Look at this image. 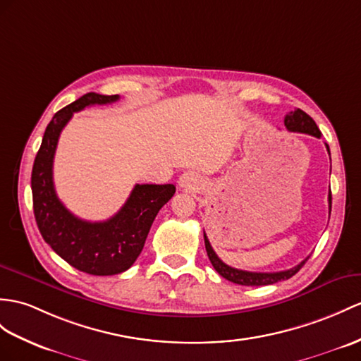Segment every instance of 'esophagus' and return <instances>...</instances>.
Returning <instances> with one entry per match:
<instances>
[{
  "label": "esophagus",
  "mask_w": 361,
  "mask_h": 361,
  "mask_svg": "<svg viewBox=\"0 0 361 361\" xmlns=\"http://www.w3.org/2000/svg\"><path fill=\"white\" fill-rule=\"evenodd\" d=\"M195 182H196V178H195V174H192V173H185V174L180 176V187H183V188L191 187Z\"/></svg>",
  "instance_id": "34e87169"
}]
</instances>
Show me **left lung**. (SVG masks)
I'll list each match as a JSON object with an SVG mask.
<instances>
[{"instance_id": "1", "label": "left lung", "mask_w": 361, "mask_h": 361, "mask_svg": "<svg viewBox=\"0 0 361 361\" xmlns=\"http://www.w3.org/2000/svg\"><path fill=\"white\" fill-rule=\"evenodd\" d=\"M285 127L289 131H297V133H306V135H311V136H315V137H320L322 136L320 130H319L317 124H315V122H314V119L310 116V114H306L300 109H295L294 111L286 114ZM326 148H328V153H329L328 144H326ZM328 199H329V213H331V204H332L331 191H329V197ZM204 239H205V248H207L208 259L211 262V265L214 267V269L224 279L230 280V282L237 283V285H243V286H263V285H272V283L282 282V280H286L289 277H293L295 272H298V269H300L305 265V262L310 259V257H306L303 262L298 263L297 267H294L291 269H286V271H279V272L242 271V269H235V268L228 267L226 263H224L221 259L217 257V254L214 252L213 247H211V243H209L205 233H204Z\"/></svg>"}]
</instances>
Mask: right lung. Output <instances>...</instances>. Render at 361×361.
I'll return each instance as SVG.
<instances>
[{"label":"right lung","mask_w":361,"mask_h":361,"mask_svg":"<svg viewBox=\"0 0 361 361\" xmlns=\"http://www.w3.org/2000/svg\"><path fill=\"white\" fill-rule=\"evenodd\" d=\"M118 99L119 94L87 93L55 113L32 170L33 213L42 239L68 265L92 276L119 274L133 265L156 214L176 192L171 183H137L124 207L104 222L82 221L58 199L54 185V157L61 131L73 113L89 105L111 104Z\"/></svg>","instance_id":"1"}]
</instances>
